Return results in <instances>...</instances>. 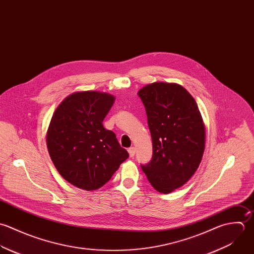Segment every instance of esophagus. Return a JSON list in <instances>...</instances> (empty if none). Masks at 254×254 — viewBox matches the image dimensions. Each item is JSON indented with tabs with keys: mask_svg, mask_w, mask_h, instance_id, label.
I'll use <instances>...</instances> for the list:
<instances>
[{
	"mask_svg": "<svg viewBox=\"0 0 254 254\" xmlns=\"http://www.w3.org/2000/svg\"><path fill=\"white\" fill-rule=\"evenodd\" d=\"M135 152H136V150H135V148H134V147H132V148H129V149H128V153H129V156H130L131 158H132V157H134Z\"/></svg>",
	"mask_w": 254,
	"mask_h": 254,
	"instance_id": "1",
	"label": "esophagus"
}]
</instances>
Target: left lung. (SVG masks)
<instances>
[{
	"mask_svg": "<svg viewBox=\"0 0 254 254\" xmlns=\"http://www.w3.org/2000/svg\"><path fill=\"white\" fill-rule=\"evenodd\" d=\"M138 95L148 116L152 161L142 166L152 186L168 194L184 185L198 169L205 149V125L193 96L174 83L156 82Z\"/></svg>",
	"mask_w": 254,
	"mask_h": 254,
	"instance_id": "1",
	"label": "left lung"
}]
</instances>
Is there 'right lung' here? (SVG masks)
<instances>
[{
	"label": "right lung",
	"instance_id": "add662e5",
	"mask_svg": "<svg viewBox=\"0 0 254 254\" xmlns=\"http://www.w3.org/2000/svg\"><path fill=\"white\" fill-rule=\"evenodd\" d=\"M114 100L106 92L76 91L51 118L46 134L50 158L61 176L80 189L102 187L129 157L116 135L102 125Z\"/></svg>",
	"mask_w": 254,
	"mask_h": 254
}]
</instances>
